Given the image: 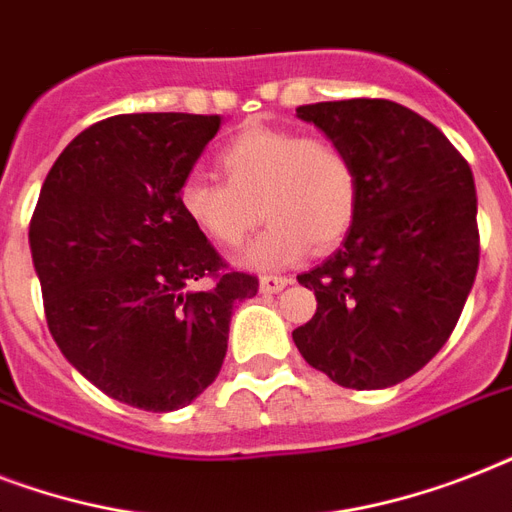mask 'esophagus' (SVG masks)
Masks as SVG:
<instances>
[{
  "label": "esophagus",
  "mask_w": 512,
  "mask_h": 512,
  "mask_svg": "<svg viewBox=\"0 0 512 512\" xmlns=\"http://www.w3.org/2000/svg\"><path fill=\"white\" fill-rule=\"evenodd\" d=\"M287 284H292V279H287V276H263L260 279V292L273 295V292H281Z\"/></svg>",
  "instance_id": "34e87169"
}]
</instances>
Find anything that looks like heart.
Instances as JSON below:
<instances>
[{"label": "heart", "mask_w": 512, "mask_h": 512, "mask_svg": "<svg viewBox=\"0 0 512 512\" xmlns=\"http://www.w3.org/2000/svg\"><path fill=\"white\" fill-rule=\"evenodd\" d=\"M217 167L225 183L191 175L177 199L188 223L215 247H239L263 217L271 220L244 249L247 268H287L311 247L332 249L356 220L358 170L337 140L247 127L225 143Z\"/></svg>", "instance_id": "1"}]
</instances>
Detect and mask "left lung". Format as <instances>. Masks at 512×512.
<instances>
[{
  "label": "left lung",
  "instance_id": "obj_1",
  "mask_svg": "<svg viewBox=\"0 0 512 512\" xmlns=\"http://www.w3.org/2000/svg\"><path fill=\"white\" fill-rule=\"evenodd\" d=\"M297 116L353 156L358 209L335 255L297 276L316 313L292 340L342 388H390L444 348L473 289V172L436 124L393 100L313 103Z\"/></svg>",
  "mask_w": 512,
  "mask_h": 512
}]
</instances>
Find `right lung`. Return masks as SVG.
<instances>
[{
    "label": "right lung",
    "mask_w": 512,
    "mask_h": 512,
    "mask_svg": "<svg viewBox=\"0 0 512 512\" xmlns=\"http://www.w3.org/2000/svg\"><path fill=\"white\" fill-rule=\"evenodd\" d=\"M220 122L119 114L92 124L52 164L28 225L60 353L146 412L183 409L215 382L233 305L257 295V276L228 271L177 199ZM204 278L207 290L190 289Z\"/></svg>",
    "instance_id": "add662e5"
}]
</instances>
